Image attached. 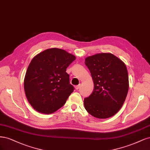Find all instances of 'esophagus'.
<instances>
[{"instance_id":"34e87169","label":"esophagus","mask_w":150,"mask_h":150,"mask_svg":"<svg viewBox=\"0 0 150 150\" xmlns=\"http://www.w3.org/2000/svg\"><path fill=\"white\" fill-rule=\"evenodd\" d=\"M80 85H76V86H75V88L76 90H79L80 88Z\"/></svg>"}]
</instances>
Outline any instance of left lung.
<instances>
[{
  "mask_svg": "<svg viewBox=\"0 0 150 150\" xmlns=\"http://www.w3.org/2000/svg\"><path fill=\"white\" fill-rule=\"evenodd\" d=\"M85 64L94 83L92 93L84 99L85 108L95 118L112 117L122 107L128 91L126 65L110 53L86 57Z\"/></svg>",
  "mask_w": 150,
  "mask_h": 150,
  "instance_id": "left-lung-1",
  "label": "left lung"
}]
</instances>
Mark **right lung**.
<instances>
[{
  "instance_id": "add662e5",
  "label": "right lung",
  "mask_w": 150,
  "mask_h": 150,
  "mask_svg": "<svg viewBox=\"0 0 150 150\" xmlns=\"http://www.w3.org/2000/svg\"><path fill=\"white\" fill-rule=\"evenodd\" d=\"M75 59L57 48L47 49L33 58L23 86L28 101L37 112L50 114L64 105L74 90L66 70Z\"/></svg>"
}]
</instances>
